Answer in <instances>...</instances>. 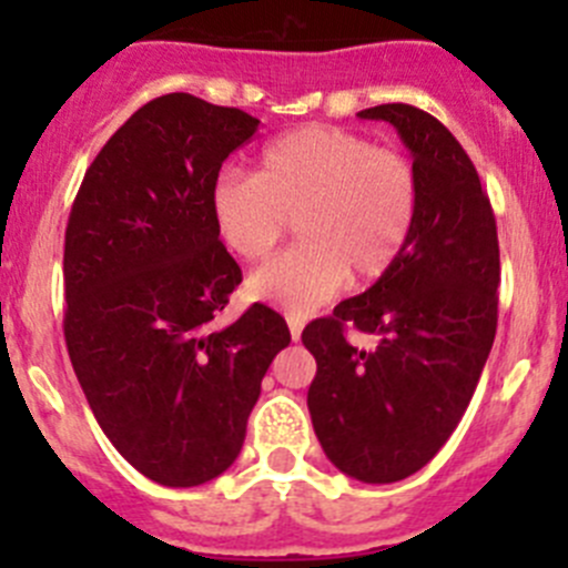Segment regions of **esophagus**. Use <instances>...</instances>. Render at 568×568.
<instances>
[{
	"mask_svg": "<svg viewBox=\"0 0 568 568\" xmlns=\"http://www.w3.org/2000/svg\"><path fill=\"white\" fill-rule=\"evenodd\" d=\"M285 321H288L291 337H294V341H300V335H302V326H305V318H302V316H294V313H288V316H285Z\"/></svg>",
	"mask_w": 568,
	"mask_h": 568,
	"instance_id": "1",
	"label": "esophagus"
}]
</instances>
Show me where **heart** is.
Listing matches in <instances>:
<instances>
[{
	"label": "heart",
	"instance_id": "1",
	"mask_svg": "<svg viewBox=\"0 0 568 568\" xmlns=\"http://www.w3.org/2000/svg\"><path fill=\"white\" fill-rule=\"evenodd\" d=\"M420 200L406 153L337 125H305L261 153L257 175L222 173L211 220L242 261H263L291 222L302 242L250 277L252 300L294 316L324 305L348 277L376 283L412 236Z\"/></svg>",
	"mask_w": 568,
	"mask_h": 568
}]
</instances>
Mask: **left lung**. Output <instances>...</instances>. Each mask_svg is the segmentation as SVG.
Segmentation results:
<instances>
[{"label":"left lung","mask_w":568,"mask_h":568,"mask_svg":"<svg viewBox=\"0 0 568 568\" xmlns=\"http://www.w3.org/2000/svg\"><path fill=\"white\" fill-rule=\"evenodd\" d=\"M357 114L395 125L420 200L390 272L302 332L318 365L307 409L341 473L393 484L437 456L473 398L497 332L500 247L475 164L437 118L409 104ZM346 323L381 343L371 353L352 347Z\"/></svg>","instance_id":"8db88e82"}]
</instances>
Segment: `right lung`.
Returning <instances> with one entry per match:
<instances>
[{"label": "right lung", "instance_id": "obj_1", "mask_svg": "<svg viewBox=\"0 0 568 568\" xmlns=\"http://www.w3.org/2000/svg\"><path fill=\"white\" fill-rule=\"evenodd\" d=\"M261 120L170 93L136 109L84 173L65 227V346L109 443L145 478L200 486L236 462L285 318L211 321L242 268L211 220L222 162Z\"/></svg>", "mask_w": 568, "mask_h": 568}]
</instances>
